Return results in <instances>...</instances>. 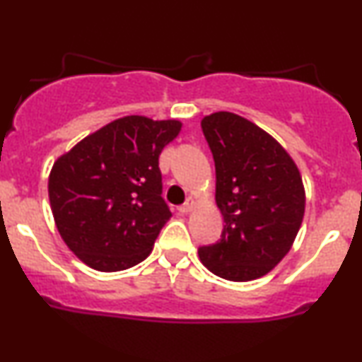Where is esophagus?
Returning a JSON list of instances; mask_svg holds the SVG:
<instances>
[{"mask_svg":"<svg viewBox=\"0 0 362 362\" xmlns=\"http://www.w3.org/2000/svg\"><path fill=\"white\" fill-rule=\"evenodd\" d=\"M194 206H195L194 199H187L184 204L178 206V211H180V213H184V214H185V213H190V211L194 209Z\"/></svg>","mask_w":362,"mask_h":362,"instance_id":"obj_1","label":"esophagus"}]
</instances>
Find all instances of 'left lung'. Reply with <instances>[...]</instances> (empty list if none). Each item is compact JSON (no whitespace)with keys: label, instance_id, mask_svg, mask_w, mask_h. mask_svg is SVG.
<instances>
[{"label":"left lung","instance_id":"8db88e82","mask_svg":"<svg viewBox=\"0 0 362 362\" xmlns=\"http://www.w3.org/2000/svg\"><path fill=\"white\" fill-rule=\"evenodd\" d=\"M216 167L221 238L201 262L228 281L265 276L289 252L305 214V189L291 156L250 120L216 112L201 120Z\"/></svg>","mask_w":362,"mask_h":362}]
</instances>
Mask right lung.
Listing matches in <instances>:
<instances>
[{
  "instance_id": "obj_1",
  "label": "right lung",
  "mask_w": 362,
  "mask_h": 362,
  "mask_svg": "<svg viewBox=\"0 0 362 362\" xmlns=\"http://www.w3.org/2000/svg\"><path fill=\"white\" fill-rule=\"evenodd\" d=\"M178 120L129 115L107 124L54 163L49 201L57 230L76 257L102 272L143 262L168 221L160 153Z\"/></svg>"
}]
</instances>
